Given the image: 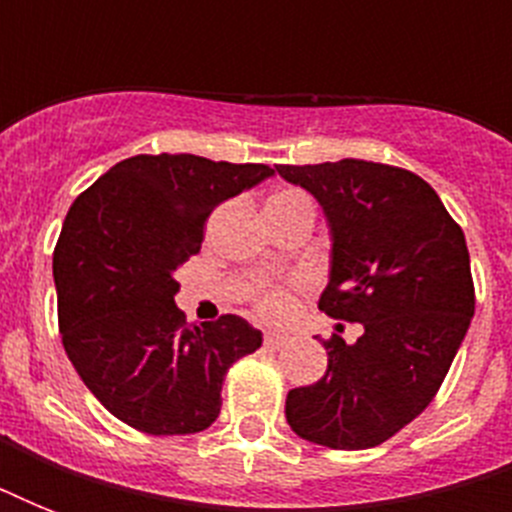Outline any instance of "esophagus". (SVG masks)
<instances>
[{
	"label": "esophagus",
	"mask_w": 512,
	"mask_h": 512,
	"mask_svg": "<svg viewBox=\"0 0 512 512\" xmlns=\"http://www.w3.org/2000/svg\"><path fill=\"white\" fill-rule=\"evenodd\" d=\"M287 342H289V335H279V332H268V335L263 337V345H265V348H271V350L284 348Z\"/></svg>",
	"instance_id": "obj_1"
}]
</instances>
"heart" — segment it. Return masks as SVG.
Listing matches in <instances>:
<instances>
[{
	"label": "heart",
	"instance_id": "obj_1",
	"mask_svg": "<svg viewBox=\"0 0 512 512\" xmlns=\"http://www.w3.org/2000/svg\"><path fill=\"white\" fill-rule=\"evenodd\" d=\"M297 199H305V196L297 191H281L276 193V196H271L268 204H284V201H297ZM292 303H295V295H292V289L287 287H265L255 295L257 313H260L263 319H271V321L284 319V316L292 311Z\"/></svg>",
	"mask_w": 512,
	"mask_h": 512
}]
</instances>
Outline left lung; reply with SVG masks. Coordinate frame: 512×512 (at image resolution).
Instances as JSON below:
<instances>
[{"mask_svg": "<svg viewBox=\"0 0 512 512\" xmlns=\"http://www.w3.org/2000/svg\"><path fill=\"white\" fill-rule=\"evenodd\" d=\"M319 201L332 268L319 308L358 321L353 345L332 335L327 372L289 390L287 422L329 449H369L409 425L441 388L476 311L465 233L420 175L340 159L279 164Z\"/></svg>", "mask_w": 512, "mask_h": 512, "instance_id": "obj_1", "label": "left lung"}]
</instances>
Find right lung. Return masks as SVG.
Returning <instances> with one entry per match:
<instances>
[{
	"mask_svg": "<svg viewBox=\"0 0 512 512\" xmlns=\"http://www.w3.org/2000/svg\"><path fill=\"white\" fill-rule=\"evenodd\" d=\"M268 164L132 156L76 196L52 255L63 348L92 396L148 436H188L220 414L225 372L263 345L241 316L185 324L175 271L217 204Z\"/></svg>",
	"mask_w": 512,
	"mask_h": 512,
	"instance_id": "right-lung-1",
	"label": "right lung"
}]
</instances>
